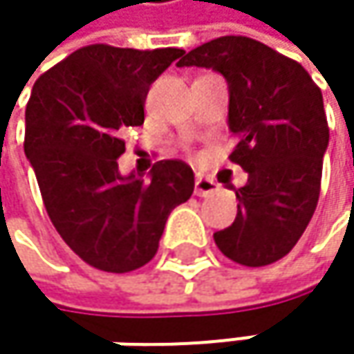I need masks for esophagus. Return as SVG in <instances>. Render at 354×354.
<instances>
[{
    "instance_id": "1",
    "label": "esophagus",
    "mask_w": 354,
    "mask_h": 354,
    "mask_svg": "<svg viewBox=\"0 0 354 354\" xmlns=\"http://www.w3.org/2000/svg\"><path fill=\"white\" fill-rule=\"evenodd\" d=\"M219 190V184L211 178L198 176L194 180V194L196 196H211Z\"/></svg>"
}]
</instances>
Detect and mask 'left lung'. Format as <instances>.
<instances>
[{
	"label": "left lung",
	"mask_w": 354,
	"mask_h": 354,
	"mask_svg": "<svg viewBox=\"0 0 354 354\" xmlns=\"http://www.w3.org/2000/svg\"><path fill=\"white\" fill-rule=\"evenodd\" d=\"M190 65L227 80L230 160L248 172L236 221L213 234L215 244L238 264H272L293 250L318 205L330 137L322 90L297 61L248 36L192 48L178 61Z\"/></svg>",
	"instance_id": "8db88e82"
}]
</instances>
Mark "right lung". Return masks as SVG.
<instances>
[{
  "instance_id": "obj_1",
  "label": "right lung",
  "mask_w": 354,
  "mask_h": 354,
  "mask_svg": "<svg viewBox=\"0 0 354 354\" xmlns=\"http://www.w3.org/2000/svg\"><path fill=\"white\" fill-rule=\"evenodd\" d=\"M182 53L88 44L35 82L26 158L55 230L98 270L120 274L147 264L168 215L194 190L182 160L156 162L149 180L118 172L122 133L143 124L149 86Z\"/></svg>"
}]
</instances>
